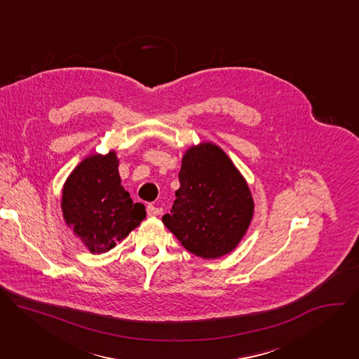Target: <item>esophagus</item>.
I'll list each match as a JSON object with an SVG mask.
<instances>
[{"instance_id": "1", "label": "esophagus", "mask_w": 359, "mask_h": 359, "mask_svg": "<svg viewBox=\"0 0 359 359\" xmlns=\"http://www.w3.org/2000/svg\"><path fill=\"white\" fill-rule=\"evenodd\" d=\"M146 212H147V216L153 217V216H159L162 213V209L158 206H153V204H149V206L146 208Z\"/></svg>"}]
</instances>
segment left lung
Masks as SVG:
<instances>
[{
  "mask_svg": "<svg viewBox=\"0 0 359 359\" xmlns=\"http://www.w3.org/2000/svg\"><path fill=\"white\" fill-rule=\"evenodd\" d=\"M179 182L163 224L201 259H219L233 251L251 223L254 201L224 150L210 142L187 149Z\"/></svg>",
  "mask_w": 359,
  "mask_h": 359,
  "instance_id": "obj_1",
  "label": "left lung"
}]
</instances>
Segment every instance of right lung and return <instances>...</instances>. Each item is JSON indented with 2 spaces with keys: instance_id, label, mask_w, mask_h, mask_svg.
<instances>
[{
  "instance_id": "obj_1",
  "label": "right lung",
  "mask_w": 359,
  "mask_h": 359,
  "mask_svg": "<svg viewBox=\"0 0 359 359\" xmlns=\"http://www.w3.org/2000/svg\"><path fill=\"white\" fill-rule=\"evenodd\" d=\"M118 166L114 150L96 153L83 159L64 184V219L93 254L114 248L146 217L143 204L133 203L121 184Z\"/></svg>"
}]
</instances>
